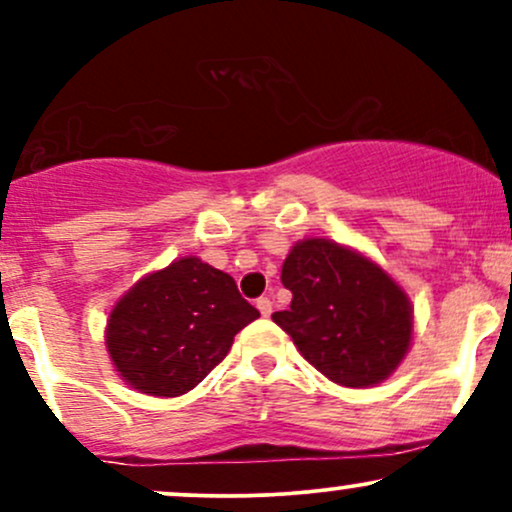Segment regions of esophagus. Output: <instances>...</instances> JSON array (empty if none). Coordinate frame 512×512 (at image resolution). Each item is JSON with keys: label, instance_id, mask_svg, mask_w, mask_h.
I'll list each match as a JSON object with an SVG mask.
<instances>
[{"label": "esophagus", "instance_id": "esophagus-1", "mask_svg": "<svg viewBox=\"0 0 512 512\" xmlns=\"http://www.w3.org/2000/svg\"><path fill=\"white\" fill-rule=\"evenodd\" d=\"M257 310H260V313H262V317H269V315H272V301H269V298L267 296H262V298H257Z\"/></svg>", "mask_w": 512, "mask_h": 512}]
</instances>
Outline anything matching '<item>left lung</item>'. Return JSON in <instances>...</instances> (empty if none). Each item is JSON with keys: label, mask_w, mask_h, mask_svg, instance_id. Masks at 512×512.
<instances>
[{"label": "left lung", "mask_w": 512, "mask_h": 512, "mask_svg": "<svg viewBox=\"0 0 512 512\" xmlns=\"http://www.w3.org/2000/svg\"><path fill=\"white\" fill-rule=\"evenodd\" d=\"M281 284L293 301L272 320L332 383L378 385L407 356L414 330L407 293L361 252L327 238L301 240L284 260Z\"/></svg>", "instance_id": "1"}]
</instances>
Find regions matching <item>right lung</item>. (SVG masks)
<instances>
[{
  "mask_svg": "<svg viewBox=\"0 0 512 512\" xmlns=\"http://www.w3.org/2000/svg\"><path fill=\"white\" fill-rule=\"evenodd\" d=\"M257 317L233 276L190 255L139 279L115 303L105 346L134 390L178 397L219 366Z\"/></svg>",
  "mask_w": 512,
  "mask_h": 512,
  "instance_id": "obj_1",
  "label": "right lung"
}]
</instances>
